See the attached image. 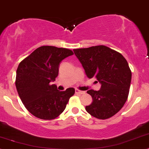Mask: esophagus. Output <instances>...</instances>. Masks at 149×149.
Here are the masks:
<instances>
[{
	"label": "esophagus",
	"instance_id": "obj_1",
	"mask_svg": "<svg viewBox=\"0 0 149 149\" xmlns=\"http://www.w3.org/2000/svg\"><path fill=\"white\" fill-rule=\"evenodd\" d=\"M75 93H77V94L82 95V94H84V93H85V92H84V91H79V90L76 89V90H75Z\"/></svg>",
	"mask_w": 149,
	"mask_h": 149
}]
</instances>
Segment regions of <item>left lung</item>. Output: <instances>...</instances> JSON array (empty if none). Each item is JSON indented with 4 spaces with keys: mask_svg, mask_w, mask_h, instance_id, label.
Instances as JSON below:
<instances>
[{
    "mask_svg": "<svg viewBox=\"0 0 149 149\" xmlns=\"http://www.w3.org/2000/svg\"><path fill=\"white\" fill-rule=\"evenodd\" d=\"M89 79L101 84L98 91L89 90L93 102L86 110L92 116L106 119L120 111L127 100L131 82V71L120 53L104 45L73 49Z\"/></svg>",
    "mask_w": 149,
    "mask_h": 149,
    "instance_id": "8db88e82",
    "label": "left lung"
}]
</instances>
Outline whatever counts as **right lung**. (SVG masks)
I'll return each mask as SVG.
<instances>
[{"label":"right lung","instance_id":"right-lung-1","mask_svg":"<svg viewBox=\"0 0 149 149\" xmlns=\"http://www.w3.org/2000/svg\"><path fill=\"white\" fill-rule=\"evenodd\" d=\"M73 54L69 49L41 46L23 59L16 70V87L27 110L41 119H54L63 112L74 89L59 91L54 84L61 61Z\"/></svg>","mask_w":149,"mask_h":149}]
</instances>
